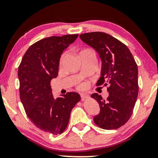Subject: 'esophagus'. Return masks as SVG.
<instances>
[{"instance_id": "34e87169", "label": "esophagus", "mask_w": 158, "mask_h": 158, "mask_svg": "<svg viewBox=\"0 0 158 158\" xmlns=\"http://www.w3.org/2000/svg\"><path fill=\"white\" fill-rule=\"evenodd\" d=\"M81 97L82 100H85V99H88L90 97V96L87 94H81Z\"/></svg>"}]
</instances>
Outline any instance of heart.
Here are the masks:
<instances>
[{
  "mask_svg": "<svg viewBox=\"0 0 158 158\" xmlns=\"http://www.w3.org/2000/svg\"><path fill=\"white\" fill-rule=\"evenodd\" d=\"M65 57H66V54H65V53L63 54L62 56H61V59H60V64H61V63L63 62V61L64 60ZM86 87H87V84H86V83L83 82V83H81V84L79 85V87H78V88H79V89L82 90V89H85V88H86Z\"/></svg>",
  "mask_w": 158,
  "mask_h": 158,
  "instance_id": "heart-1",
  "label": "heart"
}]
</instances>
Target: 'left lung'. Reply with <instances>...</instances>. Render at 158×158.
<instances>
[{"instance_id": "obj_1", "label": "left lung", "mask_w": 158, "mask_h": 158, "mask_svg": "<svg viewBox=\"0 0 158 158\" xmlns=\"http://www.w3.org/2000/svg\"><path fill=\"white\" fill-rule=\"evenodd\" d=\"M79 37L100 56L102 71L97 86H107L109 93L106 100L98 94L91 95L100 107V113L94 117V123L103 129L120 128L132 115L138 95L137 63L126 45L109 34L92 32Z\"/></svg>"}]
</instances>
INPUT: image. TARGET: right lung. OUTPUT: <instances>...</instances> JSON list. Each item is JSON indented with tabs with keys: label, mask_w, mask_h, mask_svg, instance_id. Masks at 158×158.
<instances>
[{
	"label": "right lung",
	"mask_w": 158,
	"mask_h": 158,
	"mask_svg": "<svg viewBox=\"0 0 158 158\" xmlns=\"http://www.w3.org/2000/svg\"><path fill=\"white\" fill-rule=\"evenodd\" d=\"M78 34L50 36L32 44L19 67L20 99L28 118L37 128L54 135L63 133L70 112L81 97L68 92L55 99L50 81L57 77L59 59Z\"/></svg>",
	"instance_id": "right-lung-1"
}]
</instances>
